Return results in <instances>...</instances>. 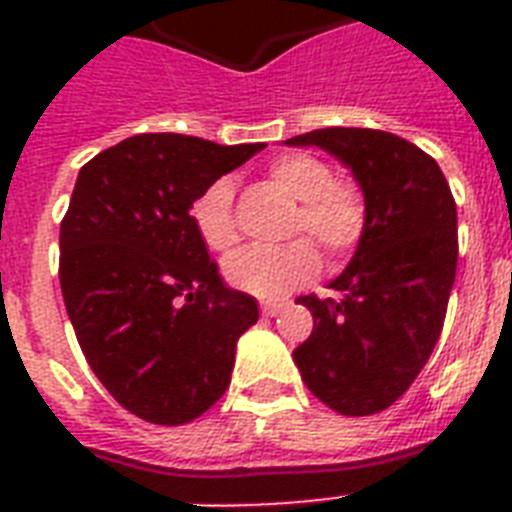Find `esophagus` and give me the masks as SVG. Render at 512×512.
Listing matches in <instances>:
<instances>
[{"mask_svg":"<svg viewBox=\"0 0 512 512\" xmlns=\"http://www.w3.org/2000/svg\"><path fill=\"white\" fill-rule=\"evenodd\" d=\"M287 303H276V300H268V303H263L260 308H263V316H276V313L281 311Z\"/></svg>","mask_w":512,"mask_h":512,"instance_id":"34e87169","label":"esophagus"}]
</instances>
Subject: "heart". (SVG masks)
I'll use <instances>...</instances> for the list:
<instances>
[{
  "label": "heart",
  "mask_w": 512,
  "mask_h": 512,
  "mask_svg": "<svg viewBox=\"0 0 512 512\" xmlns=\"http://www.w3.org/2000/svg\"><path fill=\"white\" fill-rule=\"evenodd\" d=\"M268 177L297 201L289 233H311L329 257H342L364 236L366 204L353 183L335 180L324 159L311 154H284L273 159ZM193 228L212 252H228L239 241L233 212V183L220 177L191 204ZM228 284L257 297H284L319 271V249L311 239H295L281 247H247L223 265Z\"/></svg>",
  "instance_id": "obj_1"
}]
</instances>
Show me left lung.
<instances>
[{
  "instance_id": "8db88e82",
  "label": "left lung",
  "mask_w": 512,
  "mask_h": 512,
  "mask_svg": "<svg viewBox=\"0 0 512 512\" xmlns=\"http://www.w3.org/2000/svg\"><path fill=\"white\" fill-rule=\"evenodd\" d=\"M287 146H316L364 193L356 255L329 287L340 300L300 297L313 313L295 364L313 396L348 417L388 409L428 364L457 273V204L422 148L382 130L327 127Z\"/></svg>"
}]
</instances>
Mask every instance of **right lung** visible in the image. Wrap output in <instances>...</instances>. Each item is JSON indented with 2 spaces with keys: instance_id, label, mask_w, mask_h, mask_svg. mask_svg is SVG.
Masks as SVG:
<instances>
[{
  "instance_id": "1",
  "label": "right lung",
  "mask_w": 512,
  "mask_h": 512,
  "mask_svg": "<svg viewBox=\"0 0 512 512\" xmlns=\"http://www.w3.org/2000/svg\"><path fill=\"white\" fill-rule=\"evenodd\" d=\"M265 143L151 132L84 164L60 223V289L106 390L140 420L183 425L231 385L255 297L225 287L191 204Z\"/></svg>"
}]
</instances>
